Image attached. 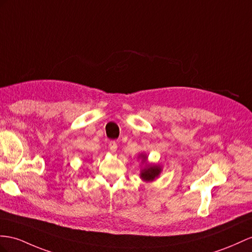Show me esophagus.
Masks as SVG:
<instances>
[{
	"mask_svg": "<svg viewBox=\"0 0 252 252\" xmlns=\"http://www.w3.org/2000/svg\"><path fill=\"white\" fill-rule=\"evenodd\" d=\"M108 147H109V150H111L112 152H116V151H117V148H118V146H117V143H116L115 140L109 141Z\"/></svg>",
	"mask_w": 252,
	"mask_h": 252,
	"instance_id": "esophagus-1",
	"label": "esophagus"
}]
</instances>
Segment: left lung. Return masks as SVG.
Segmentation results:
<instances>
[{
    "instance_id": "8db88e82",
    "label": "left lung",
    "mask_w": 252,
    "mask_h": 252,
    "mask_svg": "<svg viewBox=\"0 0 252 252\" xmlns=\"http://www.w3.org/2000/svg\"><path fill=\"white\" fill-rule=\"evenodd\" d=\"M138 158L141 159V164L144 167H141L140 170V179L145 182H152L158 179L162 172V166L157 164H149L148 163V156L145 153H140Z\"/></svg>"
}]
</instances>
